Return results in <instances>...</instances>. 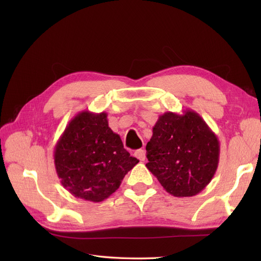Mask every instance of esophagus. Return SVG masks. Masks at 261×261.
Wrapping results in <instances>:
<instances>
[{
    "mask_svg": "<svg viewBox=\"0 0 261 261\" xmlns=\"http://www.w3.org/2000/svg\"><path fill=\"white\" fill-rule=\"evenodd\" d=\"M134 154H135V156L140 161H145V159H146V152H145V150H143V149L136 150L135 153H134Z\"/></svg>",
    "mask_w": 261,
    "mask_h": 261,
    "instance_id": "esophagus-1",
    "label": "esophagus"
}]
</instances>
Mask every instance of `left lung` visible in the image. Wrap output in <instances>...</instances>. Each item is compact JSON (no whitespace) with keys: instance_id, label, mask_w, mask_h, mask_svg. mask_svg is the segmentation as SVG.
Masks as SVG:
<instances>
[{"instance_id":"8db88e82","label":"left lung","mask_w":261,"mask_h":261,"mask_svg":"<svg viewBox=\"0 0 261 261\" xmlns=\"http://www.w3.org/2000/svg\"><path fill=\"white\" fill-rule=\"evenodd\" d=\"M146 150L147 169L175 197L199 194L218 169V137L193 110L160 115Z\"/></svg>"}]
</instances>
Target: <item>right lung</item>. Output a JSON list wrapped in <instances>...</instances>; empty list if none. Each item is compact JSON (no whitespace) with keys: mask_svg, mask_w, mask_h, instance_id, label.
Returning a JSON list of instances; mask_svg holds the SVG:
<instances>
[{"mask_svg":"<svg viewBox=\"0 0 261 261\" xmlns=\"http://www.w3.org/2000/svg\"><path fill=\"white\" fill-rule=\"evenodd\" d=\"M53 156L63 187L77 198L92 202L109 198L139 162L109 127L108 114L90 111L80 112L69 121Z\"/></svg>","mask_w":261,"mask_h":261,"instance_id":"add662e5","label":"right lung"}]
</instances>
